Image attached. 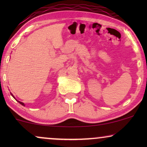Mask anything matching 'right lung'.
<instances>
[{"label":"right lung","instance_id":"obj_1","mask_svg":"<svg viewBox=\"0 0 147 147\" xmlns=\"http://www.w3.org/2000/svg\"><path fill=\"white\" fill-rule=\"evenodd\" d=\"M11 96H13V97L14 98H15V99L16 100V98H15V96H14L13 95V94H12L11 93ZM17 100V101L18 102H19V103H20V104H21V105H23V106H25V104H24V103H23V102H20V101H18V100Z\"/></svg>","mask_w":147,"mask_h":147}]
</instances>
